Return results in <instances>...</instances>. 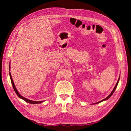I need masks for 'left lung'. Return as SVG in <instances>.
I'll use <instances>...</instances> for the list:
<instances>
[{"instance_id":"1","label":"left lung","mask_w":131,"mask_h":131,"mask_svg":"<svg viewBox=\"0 0 131 131\" xmlns=\"http://www.w3.org/2000/svg\"><path fill=\"white\" fill-rule=\"evenodd\" d=\"M119 77H120V75H119V78H118V81H117V83H116V85H115V87H114V89L113 90V91H112V92L110 93V94L109 95H108V96L107 97H106L105 99H103V100H102V101H101L98 102H97V103H94V104H97V103H99L101 102H103V101H106V100H107V99H108V98H110V97H111V96H112V95H113V93H114V91L116 90V88H117V85H118V83L119 80Z\"/></svg>"}]
</instances>
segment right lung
<instances>
[{
  "instance_id": "obj_1",
  "label": "right lung",
  "mask_w": 131,
  "mask_h": 131,
  "mask_svg": "<svg viewBox=\"0 0 131 131\" xmlns=\"http://www.w3.org/2000/svg\"><path fill=\"white\" fill-rule=\"evenodd\" d=\"M10 70V66H9V70ZM9 74H10V77L11 82H12L13 87V88H14V90L15 91V93H16V94L18 95V96L19 98L23 99L24 101H25V102H28L29 103H31V104H39V103H41L42 102H43L44 101H31V100H30V99H28L27 98H26V97H24V96H22V95L18 92V90H17L16 87H15L14 83V81H13V80L12 79V74H11V73L10 72H9Z\"/></svg>"
}]
</instances>
